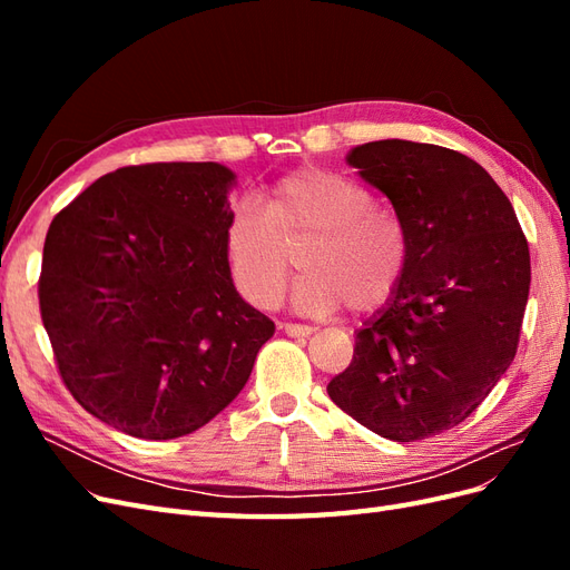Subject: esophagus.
Masks as SVG:
<instances>
[{"label": "esophagus", "instance_id": "1", "mask_svg": "<svg viewBox=\"0 0 570 570\" xmlns=\"http://www.w3.org/2000/svg\"><path fill=\"white\" fill-rule=\"evenodd\" d=\"M283 331L289 335V337H308L314 333L312 325H299V323H285Z\"/></svg>", "mask_w": 570, "mask_h": 570}]
</instances>
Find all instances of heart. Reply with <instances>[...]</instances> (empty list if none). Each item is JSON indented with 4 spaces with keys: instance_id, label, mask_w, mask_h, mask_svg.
Wrapping results in <instances>:
<instances>
[{
    "instance_id": "obj_1",
    "label": "heart",
    "mask_w": 570,
    "mask_h": 570,
    "mask_svg": "<svg viewBox=\"0 0 570 570\" xmlns=\"http://www.w3.org/2000/svg\"><path fill=\"white\" fill-rule=\"evenodd\" d=\"M295 247L304 273L292 304L312 316L344 304L354 314L375 312L392 299L406 266L400 223L373 212L364 187L323 168L273 183L262 204L237 202L223 230L230 278L258 308L283 299Z\"/></svg>"
}]
</instances>
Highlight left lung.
Wrapping results in <instances>:
<instances>
[{
    "label": "left lung",
    "mask_w": 570,
    "mask_h": 570,
    "mask_svg": "<svg viewBox=\"0 0 570 570\" xmlns=\"http://www.w3.org/2000/svg\"><path fill=\"white\" fill-rule=\"evenodd\" d=\"M347 164L392 202L406 266L327 394L381 438L425 440L469 419L511 366L528 243L502 187L465 154L377 140L354 147Z\"/></svg>",
    "instance_id": "obj_1"
}]
</instances>
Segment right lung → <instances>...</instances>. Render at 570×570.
<instances>
[{
	"mask_svg": "<svg viewBox=\"0 0 570 570\" xmlns=\"http://www.w3.org/2000/svg\"><path fill=\"white\" fill-rule=\"evenodd\" d=\"M235 178L216 161L126 166L51 220L45 331L76 402L120 433H195L275 333L239 297L223 249Z\"/></svg>",
	"mask_w": 570,
	"mask_h": 570,
	"instance_id": "obj_1",
	"label": "right lung"
}]
</instances>
